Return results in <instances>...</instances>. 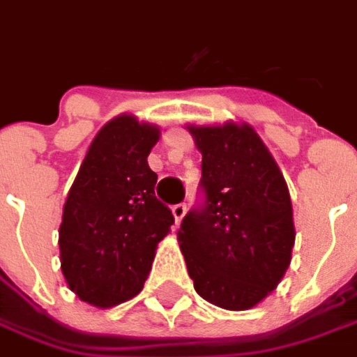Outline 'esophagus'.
<instances>
[{
    "mask_svg": "<svg viewBox=\"0 0 357 357\" xmlns=\"http://www.w3.org/2000/svg\"><path fill=\"white\" fill-rule=\"evenodd\" d=\"M172 214H174V218H176V222H181V218L185 216V204H174L172 206Z\"/></svg>",
    "mask_w": 357,
    "mask_h": 357,
    "instance_id": "obj_1",
    "label": "esophagus"
}]
</instances>
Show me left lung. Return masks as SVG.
I'll return each mask as SVG.
<instances>
[{"label": "left lung", "instance_id": "left-lung-1", "mask_svg": "<svg viewBox=\"0 0 357 357\" xmlns=\"http://www.w3.org/2000/svg\"><path fill=\"white\" fill-rule=\"evenodd\" d=\"M202 153L201 197L178 239L195 291L225 310H248L273 291L291 264L289 189L250 126H191Z\"/></svg>", "mask_w": 357, "mask_h": 357}]
</instances>
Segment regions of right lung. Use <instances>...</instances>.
<instances>
[{
  "label": "right lung",
  "instance_id": "obj_1",
  "mask_svg": "<svg viewBox=\"0 0 357 357\" xmlns=\"http://www.w3.org/2000/svg\"><path fill=\"white\" fill-rule=\"evenodd\" d=\"M158 128L118 116L95 135L66 197L59 229L61 269L70 291L97 307L143 289L156 245L174 224L155 197L147 164Z\"/></svg>",
  "mask_w": 357,
  "mask_h": 357
}]
</instances>
